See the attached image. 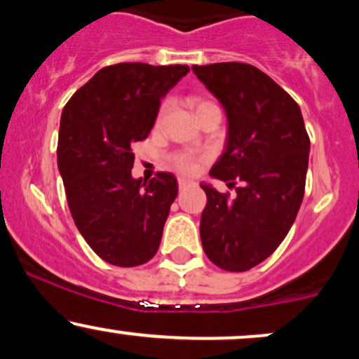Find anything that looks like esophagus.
I'll return each mask as SVG.
<instances>
[{
	"instance_id": "1",
	"label": "esophagus",
	"mask_w": 359,
	"mask_h": 359,
	"mask_svg": "<svg viewBox=\"0 0 359 359\" xmlns=\"http://www.w3.org/2000/svg\"><path fill=\"white\" fill-rule=\"evenodd\" d=\"M191 185H194L192 180H187V179H179V189H180V191H184V189L191 187Z\"/></svg>"
}]
</instances>
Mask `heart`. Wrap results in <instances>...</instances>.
<instances>
[{
  "label": "heart",
  "mask_w": 359,
  "mask_h": 359,
  "mask_svg": "<svg viewBox=\"0 0 359 359\" xmlns=\"http://www.w3.org/2000/svg\"><path fill=\"white\" fill-rule=\"evenodd\" d=\"M209 104H212V102L204 101V100H191V106L196 113ZM165 113H167V104H163L162 109H160V113H158V123L162 121V118L165 116ZM170 163L175 170L184 172V174H192V172H196L197 167H199V158H197L196 155L189 154V151H180V154L172 155Z\"/></svg>",
  "instance_id": "heart-1"
}]
</instances>
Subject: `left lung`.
I'll return each mask as SVG.
<instances>
[{"label": "left lung", "instance_id": "8db88e82", "mask_svg": "<svg viewBox=\"0 0 359 359\" xmlns=\"http://www.w3.org/2000/svg\"><path fill=\"white\" fill-rule=\"evenodd\" d=\"M192 71L228 116L226 150L209 175L236 191L231 197L201 184L208 196L201 241L214 265L246 271L278 248L297 217L311 140L297 102L255 65L221 62Z\"/></svg>", "mask_w": 359, "mask_h": 359}]
</instances>
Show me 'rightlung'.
<instances>
[{"mask_svg": "<svg viewBox=\"0 0 359 359\" xmlns=\"http://www.w3.org/2000/svg\"><path fill=\"white\" fill-rule=\"evenodd\" d=\"M187 72V65H108L62 111L57 163L69 209L86 243L111 265H143L160 246L179 185L168 172L133 179L131 148L148 137L162 97Z\"/></svg>", "mask_w": 359, "mask_h": 359, "instance_id": "add662e5", "label": "right lung"}]
</instances>
